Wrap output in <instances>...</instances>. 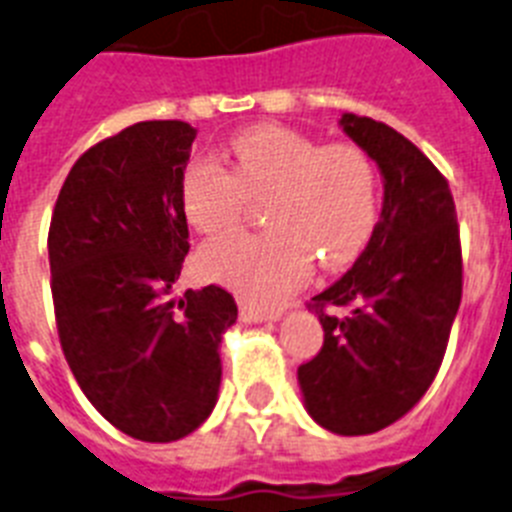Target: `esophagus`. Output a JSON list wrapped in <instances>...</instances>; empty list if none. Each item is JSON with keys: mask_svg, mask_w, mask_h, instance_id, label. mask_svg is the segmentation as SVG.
Listing matches in <instances>:
<instances>
[{"mask_svg": "<svg viewBox=\"0 0 512 512\" xmlns=\"http://www.w3.org/2000/svg\"><path fill=\"white\" fill-rule=\"evenodd\" d=\"M279 318H282L279 310H261V308H253V305L240 303V321L264 323V321H279Z\"/></svg>", "mask_w": 512, "mask_h": 512, "instance_id": "1", "label": "esophagus"}]
</instances>
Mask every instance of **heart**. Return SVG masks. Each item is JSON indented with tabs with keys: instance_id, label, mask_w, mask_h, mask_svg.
<instances>
[{
	"instance_id": "1",
	"label": "heart",
	"mask_w": 512,
	"mask_h": 512,
	"mask_svg": "<svg viewBox=\"0 0 512 512\" xmlns=\"http://www.w3.org/2000/svg\"><path fill=\"white\" fill-rule=\"evenodd\" d=\"M233 170L196 157L181 178L186 220L199 233L235 225L248 194H269L264 233H227L199 251V272L256 305L308 279L316 256L342 269L378 225V173L357 144H321L285 126H251L230 144Z\"/></svg>"
}]
</instances>
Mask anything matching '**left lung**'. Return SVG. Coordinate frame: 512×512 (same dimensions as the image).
Listing matches in <instances>:
<instances>
[{
  "label": "left lung",
  "mask_w": 512,
  "mask_h": 512,
  "mask_svg": "<svg viewBox=\"0 0 512 512\" xmlns=\"http://www.w3.org/2000/svg\"><path fill=\"white\" fill-rule=\"evenodd\" d=\"M378 165L383 209L355 266L313 298L323 347L298 368L305 409L336 435H370L417 404L438 375L461 305L464 264L448 181L404 134L368 116L339 121ZM326 304H347L336 319Z\"/></svg>",
  "instance_id": "left-lung-1"
}]
</instances>
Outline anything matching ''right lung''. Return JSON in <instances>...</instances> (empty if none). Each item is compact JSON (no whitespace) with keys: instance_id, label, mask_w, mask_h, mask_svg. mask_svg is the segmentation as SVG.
<instances>
[{"instance_id":"1","label":"right lung","mask_w":512,"mask_h":512,"mask_svg":"<svg viewBox=\"0 0 512 512\" xmlns=\"http://www.w3.org/2000/svg\"><path fill=\"white\" fill-rule=\"evenodd\" d=\"M196 129L139 121L74 163L48 227L64 357L90 404L144 443L186 438L212 414L220 342L238 318L222 287L170 300L189 253L181 178Z\"/></svg>"}]
</instances>
